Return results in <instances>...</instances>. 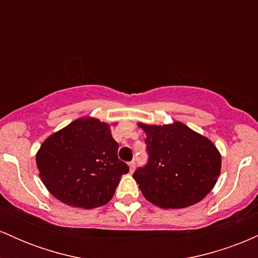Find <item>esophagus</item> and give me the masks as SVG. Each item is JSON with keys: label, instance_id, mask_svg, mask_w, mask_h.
I'll return each mask as SVG.
<instances>
[{"label": "esophagus", "instance_id": "esophagus-1", "mask_svg": "<svg viewBox=\"0 0 258 258\" xmlns=\"http://www.w3.org/2000/svg\"><path fill=\"white\" fill-rule=\"evenodd\" d=\"M128 166H130V172H133V171H135V168H136V162L131 161L128 164Z\"/></svg>", "mask_w": 258, "mask_h": 258}]
</instances>
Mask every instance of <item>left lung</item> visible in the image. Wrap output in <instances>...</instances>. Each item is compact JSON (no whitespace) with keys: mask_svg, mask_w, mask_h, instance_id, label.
I'll list each match as a JSON object with an SVG mask.
<instances>
[{"mask_svg":"<svg viewBox=\"0 0 258 258\" xmlns=\"http://www.w3.org/2000/svg\"><path fill=\"white\" fill-rule=\"evenodd\" d=\"M138 126L147 135L148 162L133 178L144 198L161 209H183L203 200L221 173V154L214 143L178 121Z\"/></svg>","mask_w":258,"mask_h":258,"instance_id":"8db88e82","label":"left lung"}]
</instances>
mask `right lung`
<instances>
[{
    "label": "right lung",
    "instance_id": "obj_1",
    "mask_svg": "<svg viewBox=\"0 0 258 258\" xmlns=\"http://www.w3.org/2000/svg\"><path fill=\"white\" fill-rule=\"evenodd\" d=\"M117 149L108 123L82 117L43 142L36 164L53 197L69 206L94 209L111 200L130 170L117 158Z\"/></svg>",
    "mask_w": 258,
    "mask_h": 258
}]
</instances>
